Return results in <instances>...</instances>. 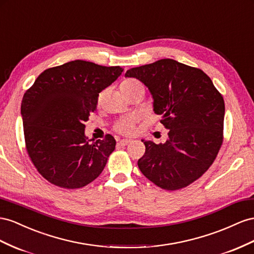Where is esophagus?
I'll use <instances>...</instances> for the list:
<instances>
[{"mask_svg": "<svg viewBox=\"0 0 254 254\" xmlns=\"http://www.w3.org/2000/svg\"><path fill=\"white\" fill-rule=\"evenodd\" d=\"M131 142V140H129V139H122V140H120L119 141V144L120 145H122V146H126V145H128V144Z\"/></svg>", "mask_w": 254, "mask_h": 254, "instance_id": "34e87169", "label": "esophagus"}]
</instances>
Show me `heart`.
I'll use <instances>...</instances> for the list:
<instances>
[{"label": "heart", "mask_w": 254, "mask_h": 254, "mask_svg": "<svg viewBox=\"0 0 254 254\" xmlns=\"http://www.w3.org/2000/svg\"><path fill=\"white\" fill-rule=\"evenodd\" d=\"M138 87H143L141 83H139L138 81L135 80H125L123 83L121 84V91L122 93H127L130 91H133ZM102 94L99 95L98 101H100ZM134 123L135 120L134 118H125L122 119L119 122H116V124L114 125V130L116 132H119L121 134H131L134 130Z\"/></svg>", "instance_id": "b5f03b06"}]
</instances>
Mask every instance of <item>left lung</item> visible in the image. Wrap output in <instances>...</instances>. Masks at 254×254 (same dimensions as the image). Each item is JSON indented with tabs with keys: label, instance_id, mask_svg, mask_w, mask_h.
Returning a JSON list of instances; mask_svg holds the SVG:
<instances>
[{
	"label": "left lung",
	"instance_id": "left-lung-1",
	"mask_svg": "<svg viewBox=\"0 0 254 254\" xmlns=\"http://www.w3.org/2000/svg\"><path fill=\"white\" fill-rule=\"evenodd\" d=\"M125 77L148 87L154 111L169 129L166 143L142 140L140 171L164 190L187 187L209 169L222 145V95L203 70L171 59L131 68Z\"/></svg>",
	"mask_w": 254,
	"mask_h": 254
}]
</instances>
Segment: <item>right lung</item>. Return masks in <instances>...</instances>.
I'll list each match as a JSON object with an SVG mask.
<instances>
[{
  "label": "right lung",
  "mask_w": 254,
  "mask_h": 254,
  "mask_svg": "<svg viewBox=\"0 0 254 254\" xmlns=\"http://www.w3.org/2000/svg\"><path fill=\"white\" fill-rule=\"evenodd\" d=\"M123 72L76 60L48 68L21 102L26 152L38 173L65 189H78L97 178L115 149V139L90 143L84 122L96 110L99 93Z\"/></svg>",
  "instance_id": "obj_1"
}]
</instances>
